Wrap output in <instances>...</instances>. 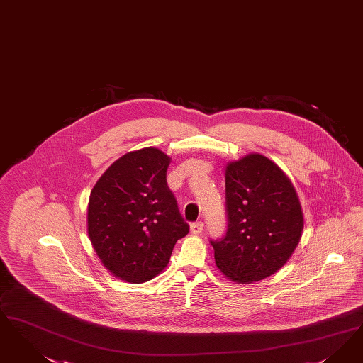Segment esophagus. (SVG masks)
Returning a JSON list of instances; mask_svg holds the SVG:
<instances>
[{"mask_svg":"<svg viewBox=\"0 0 363 363\" xmlns=\"http://www.w3.org/2000/svg\"><path fill=\"white\" fill-rule=\"evenodd\" d=\"M203 221H196V223H191V224H190V233H194V235H199V233H203Z\"/></svg>","mask_w":363,"mask_h":363,"instance_id":"1","label":"esophagus"}]
</instances>
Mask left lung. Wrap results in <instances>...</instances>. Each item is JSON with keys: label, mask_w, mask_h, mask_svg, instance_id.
Returning a JSON list of instances; mask_svg holds the SVG:
<instances>
[{"label": "left lung", "mask_w": 363, "mask_h": 363, "mask_svg": "<svg viewBox=\"0 0 363 363\" xmlns=\"http://www.w3.org/2000/svg\"><path fill=\"white\" fill-rule=\"evenodd\" d=\"M227 233L211 239L216 266L239 284L278 272L291 257L304 228L297 193L274 162L250 154L225 167Z\"/></svg>", "instance_id": "left-lung-1"}]
</instances>
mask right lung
I'll use <instances>...</instances> for the list:
<instances>
[{
	"label": "right lung",
	"mask_w": 363,
	"mask_h": 363,
	"mask_svg": "<svg viewBox=\"0 0 363 363\" xmlns=\"http://www.w3.org/2000/svg\"><path fill=\"white\" fill-rule=\"evenodd\" d=\"M170 157L158 148L132 151L100 177L87 205V233L102 264L130 284L158 276L178 239L186 236L166 173Z\"/></svg>",
	"instance_id": "1"
}]
</instances>
